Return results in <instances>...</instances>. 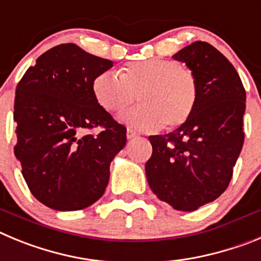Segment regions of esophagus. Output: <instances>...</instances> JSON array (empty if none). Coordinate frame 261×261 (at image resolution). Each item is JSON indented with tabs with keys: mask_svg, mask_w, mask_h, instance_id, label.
Here are the masks:
<instances>
[{
	"mask_svg": "<svg viewBox=\"0 0 261 261\" xmlns=\"http://www.w3.org/2000/svg\"><path fill=\"white\" fill-rule=\"evenodd\" d=\"M126 136H127V139H134V138L138 136V133H135V131L131 130V128H127V131H126Z\"/></svg>",
	"mask_w": 261,
	"mask_h": 261,
	"instance_id": "obj_1",
	"label": "esophagus"
}]
</instances>
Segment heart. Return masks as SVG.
Returning a JSON list of instances; mask_svg holds the SVG:
<instances>
[{"mask_svg":"<svg viewBox=\"0 0 261 261\" xmlns=\"http://www.w3.org/2000/svg\"><path fill=\"white\" fill-rule=\"evenodd\" d=\"M97 104L109 113H119L138 97L142 105L119 117L130 127L143 131L175 128L191 116L198 84L194 74L179 62L145 60L128 63L117 74L102 71L92 81Z\"/></svg>","mask_w":261,"mask_h":261,"instance_id":"b5f03b06","label":"heart"}]
</instances>
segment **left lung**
<instances>
[{
    "label": "left lung",
    "instance_id": "8db88e82",
    "mask_svg": "<svg viewBox=\"0 0 261 261\" xmlns=\"http://www.w3.org/2000/svg\"><path fill=\"white\" fill-rule=\"evenodd\" d=\"M173 58L194 74L198 98L177 130L149 136L145 175L160 200L192 212L229 186L245 140L246 91L233 65L211 44L195 41Z\"/></svg>",
    "mask_w": 261,
    "mask_h": 261
}]
</instances>
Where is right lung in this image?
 Masks as SVG:
<instances>
[{
    "label": "right lung",
    "instance_id": "right-lung-1",
    "mask_svg": "<svg viewBox=\"0 0 261 261\" xmlns=\"http://www.w3.org/2000/svg\"><path fill=\"white\" fill-rule=\"evenodd\" d=\"M113 62L75 44L49 49L16 86L14 153L35 198L56 211H78L101 198L110 163L126 144V128L93 97L96 75ZM101 125L97 136L86 133Z\"/></svg>",
    "mask_w": 261,
    "mask_h": 261
}]
</instances>
